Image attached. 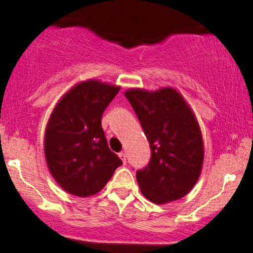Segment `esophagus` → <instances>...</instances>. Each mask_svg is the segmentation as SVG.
<instances>
[{
    "label": "esophagus",
    "mask_w": 253,
    "mask_h": 253,
    "mask_svg": "<svg viewBox=\"0 0 253 253\" xmlns=\"http://www.w3.org/2000/svg\"><path fill=\"white\" fill-rule=\"evenodd\" d=\"M119 157H120V158H121V161H123V163L126 164V159H127L126 152H120V153H119Z\"/></svg>",
    "instance_id": "34e87169"
}]
</instances>
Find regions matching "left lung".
<instances>
[{
  "label": "left lung",
  "instance_id": "obj_1",
  "mask_svg": "<svg viewBox=\"0 0 253 253\" xmlns=\"http://www.w3.org/2000/svg\"><path fill=\"white\" fill-rule=\"evenodd\" d=\"M125 96L151 147L149 165L136 171L141 193L157 205L182 199L195 185L203 164V140L195 114L170 86L156 91L129 89Z\"/></svg>",
  "mask_w": 253,
  "mask_h": 253
}]
</instances>
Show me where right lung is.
I'll use <instances>...</instances> for the list:
<instances>
[{"label":"right lung","mask_w":253,"mask_h":253,"mask_svg":"<svg viewBox=\"0 0 253 253\" xmlns=\"http://www.w3.org/2000/svg\"><path fill=\"white\" fill-rule=\"evenodd\" d=\"M120 86L88 80L76 84L58 101L43 138L52 177L78 197L98 193L112 178L121 159L109 150L101 118Z\"/></svg>","instance_id":"obj_1"}]
</instances>
